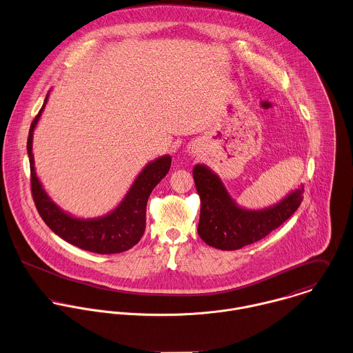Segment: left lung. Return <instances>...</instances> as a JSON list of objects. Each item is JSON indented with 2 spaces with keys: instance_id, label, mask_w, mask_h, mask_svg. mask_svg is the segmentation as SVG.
I'll use <instances>...</instances> for the list:
<instances>
[{
  "instance_id": "1",
  "label": "left lung",
  "mask_w": 353,
  "mask_h": 353,
  "mask_svg": "<svg viewBox=\"0 0 353 353\" xmlns=\"http://www.w3.org/2000/svg\"><path fill=\"white\" fill-rule=\"evenodd\" d=\"M192 173L201 196L198 234L205 243L220 250H238L265 238L290 219L303 201L301 184L278 203L252 210L238 205L219 174L206 165H195Z\"/></svg>"
}]
</instances>
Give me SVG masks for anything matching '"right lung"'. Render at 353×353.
<instances>
[{
  "instance_id": "add662e5",
  "label": "right lung",
  "mask_w": 353,
  "mask_h": 353,
  "mask_svg": "<svg viewBox=\"0 0 353 353\" xmlns=\"http://www.w3.org/2000/svg\"><path fill=\"white\" fill-rule=\"evenodd\" d=\"M49 92L38 115L34 118L30 126L27 139L31 191L39 216L57 236L82 250L97 254H115L132 249L136 243H139L145 230V208L150 194L168 174L172 157L162 155L148 162L137 174L118 206L103 216L83 219L63 210L45 191L34 166V129L37 128V123L45 110Z\"/></svg>"
}]
</instances>
